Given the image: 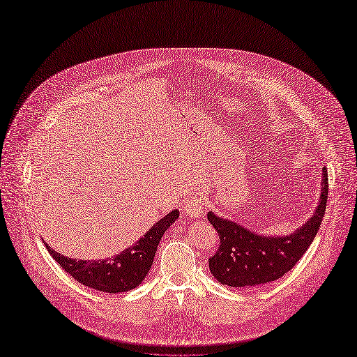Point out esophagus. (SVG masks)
Returning <instances> with one entry per match:
<instances>
[{"instance_id":"34e87169","label":"esophagus","mask_w":357,"mask_h":357,"mask_svg":"<svg viewBox=\"0 0 357 357\" xmlns=\"http://www.w3.org/2000/svg\"><path fill=\"white\" fill-rule=\"evenodd\" d=\"M183 210L190 217H201L204 214V201L199 196H190L183 204Z\"/></svg>"}]
</instances>
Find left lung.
Masks as SVG:
<instances>
[{
    "instance_id": "obj_1",
    "label": "left lung",
    "mask_w": 357,
    "mask_h": 357,
    "mask_svg": "<svg viewBox=\"0 0 357 357\" xmlns=\"http://www.w3.org/2000/svg\"><path fill=\"white\" fill-rule=\"evenodd\" d=\"M328 171L324 168L321 201L314 214L296 233L282 238L255 235L233 221L208 213L217 230L220 245L210 257V272L223 285L235 288L258 287L276 280L298 263L310 247L326 210Z\"/></svg>"
}]
</instances>
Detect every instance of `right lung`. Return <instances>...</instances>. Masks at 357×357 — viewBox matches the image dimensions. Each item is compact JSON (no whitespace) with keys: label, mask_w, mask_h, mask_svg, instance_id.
I'll use <instances>...</instances> for the list:
<instances>
[{"label":"right lung","mask_w":357,"mask_h":357,"mask_svg":"<svg viewBox=\"0 0 357 357\" xmlns=\"http://www.w3.org/2000/svg\"><path fill=\"white\" fill-rule=\"evenodd\" d=\"M177 217L178 211L167 214L134 247L109 260L84 261L75 258L70 260L69 257L56 252L48 245L47 250L59 266L79 284L110 294L126 292L142 284V280L149 273L159 241Z\"/></svg>","instance_id":"right-lung-1"}]
</instances>
